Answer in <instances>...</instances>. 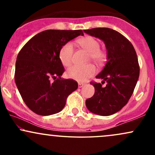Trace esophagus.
<instances>
[{
    "instance_id": "obj_1",
    "label": "esophagus",
    "mask_w": 155,
    "mask_h": 155,
    "mask_svg": "<svg viewBox=\"0 0 155 155\" xmlns=\"http://www.w3.org/2000/svg\"><path fill=\"white\" fill-rule=\"evenodd\" d=\"M78 85H79V87L81 88V87H83L84 84L83 83H80V82H79V84H78Z\"/></svg>"
}]
</instances>
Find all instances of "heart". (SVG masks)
Returning a JSON list of instances; mask_svg holds the SVG:
<instances>
[{
    "mask_svg": "<svg viewBox=\"0 0 155 155\" xmlns=\"http://www.w3.org/2000/svg\"><path fill=\"white\" fill-rule=\"evenodd\" d=\"M77 43L82 49L89 52V58L97 64H103L106 60V51L100 49V41L92 36L79 38ZM74 55V47L71 42L64 44L59 51V59L64 66L71 65ZM96 73V68L92 64L74 65L67 71L69 78L78 81H85Z\"/></svg>",
    "mask_w": 155,
    "mask_h": 155,
    "instance_id": "b5f03b06",
    "label": "heart"
}]
</instances>
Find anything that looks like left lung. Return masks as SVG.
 <instances>
[{
	"label": "left lung",
	"mask_w": 155,
	"mask_h": 155,
	"mask_svg": "<svg viewBox=\"0 0 155 155\" xmlns=\"http://www.w3.org/2000/svg\"><path fill=\"white\" fill-rule=\"evenodd\" d=\"M84 33L104 41L107 49V63L97 79L106 81L90 84L95 87V94L86 100L90 111L101 116L117 113L130 98L138 77L140 68L133 44L124 35L114 30L97 28L84 30Z\"/></svg>",
	"instance_id": "8db88e82"
}]
</instances>
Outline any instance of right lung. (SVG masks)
<instances>
[{
  "label": "right lung",
  "mask_w": 155,
  "mask_h": 155,
  "mask_svg": "<svg viewBox=\"0 0 155 155\" xmlns=\"http://www.w3.org/2000/svg\"><path fill=\"white\" fill-rule=\"evenodd\" d=\"M80 35H84L81 30H47L30 39L19 51L15 83L25 104L34 113L41 116L58 113L65 107L68 96L78 88L75 80L61 78L65 69L59 51Z\"/></svg>",
  "instance_id": "add662e5"
}]
</instances>
